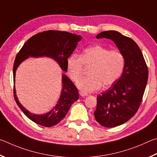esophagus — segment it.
Here are the masks:
<instances>
[{"label": "esophagus", "instance_id": "1", "mask_svg": "<svg viewBox=\"0 0 157 157\" xmlns=\"http://www.w3.org/2000/svg\"><path fill=\"white\" fill-rule=\"evenodd\" d=\"M79 94H80L81 97H86V96H87V93L83 91H80L79 92Z\"/></svg>", "mask_w": 157, "mask_h": 157}]
</instances>
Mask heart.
I'll return each instance as SVG.
<instances>
[{"label":"heart","instance_id":"obj_1","mask_svg":"<svg viewBox=\"0 0 157 157\" xmlns=\"http://www.w3.org/2000/svg\"><path fill=\"white\" fill-rule=\"evenodd\" d=\"M83 65L92 66L89 76L77 82V86L83 92L99 90L102 86L113 85L121 76L125 65L123 54L118 49H109L100 45L84 49L81 56L71 54L67 59V71L73 81L80 78Z\"/></svg>","mask_w":157,"mask_h":157}]
</instances>
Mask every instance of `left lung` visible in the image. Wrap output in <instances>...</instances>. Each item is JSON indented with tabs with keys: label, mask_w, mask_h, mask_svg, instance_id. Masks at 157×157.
Returning a JSON list of instances; mask_svg holds the SVG:
<instances>
[{
	"label": "left lung",
	"mask_w": 157,
	"mask_h": 157,
	"mask_svg": "<svg viewBox=\"0 0 157 157\" xmlns=\"http://www.w3.org/2000/svg\"><path fill=\"white\" fill-rule=\"evenodd\" d=\"M113 40L125 59L124 70L110 88L97 96L95 119L106 128L122 125L134 116L141 105L148 78V70L142 52L132 38L117 31L97 36Z\"/></svg>",
	"instance_id": "left-lung-1"
}]
</instances>
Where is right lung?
<instances>
[{
	"mask_svg": "<svg viewBox=\"0 0 157 157\" xmlns=\"http://www.w3.org/2000/svg\"><path fill=\"white\" fill-rule=\"evenodd\" d=\"M81 36L67 32L48 30L35 34L27 40L16 56L13 67V83L18 65L29 56L49 57L59 63L62 70L67 71V59L76 48ZM61 94L57 104L50 112L45 114H35L19 103L13 86V94L16 103L23 113L32 121L45 127H52L59 123L67 114L71 104L78 99V89L68 77L62 75Z\"/></svg>",
	"mask_w": 157,
	"mask_h": 157,
	"instance_id": "add662e5",
	"label": "right lung"
}]
</instances>
